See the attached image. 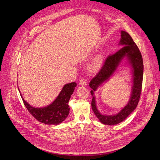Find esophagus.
Returning <instances> with one entry per match:
<instances>
[{
	"label": "esophagus",
	"instance_id": "obj_1",
	"mask_svg": "<svg viewBox=\"0 0 160 160\" xmlns=\"http://www.w3.org/2000/svg\"><path fill=\"white\" fill-rule=\"evenodd\" d=\"M79 83L80 85H83V86H85L88 85V82H87V80H84V79H81L79 82Z\"/></svg>",
	"mask_w": 160,
	"mask_h": 160
}]
</instances>
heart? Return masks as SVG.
Returning <instances> with one entry per match:
<instances>
[{"label":"heart","mask_w":160,"mask_h":160,"mask_svg":"<svg viewBox=\"0 0 160 160\" xmlns=\"http://www.w3.org/2000/svg\"><path fill=\"white\" fill-rule=\"evenodd\" d=\"M105 61L104 55L101 53L95 56V57L91 62L89 65V69L92 71H96L98 70L101 66H102Z\"/></svg>","instance_id":"obj_1"}]
</instances>
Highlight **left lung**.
Segmentation results:
<instances>
[{"mask_svg":"<svg viewBox=\"0 0 160 160\" xmlns=\"http://www.w3.org/2000/svg\"><path fill=\"white\" fill-rule=\"evenodd\" d=\"M121 38L119 45L122 47L112 55L108 56L105 59L104 64L98 73L89 83L92 99L91 102L92 109L96 117L101 123L107 125H115L122 122L137 107L140 97L143 64L141 53L130 35L121 31ZM124 58L132 67L133 86L132 94L128 104L118 114L111 116L101 114L96 107L95 98L93 95L99 86L107 81L114 74L117 68Z\"/></svg>","mask_w":160,"mask_h":160,"instance_id":"8db88e82","label":"left lung"}]
</instances>
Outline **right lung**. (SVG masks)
<instances>
[{
	"label": "right lung",
	"instance_id": "right-lung-1",
	"mask_svg": "<svg viewBox=\"0 0 160 160\" xmlns=\"http://www.w3.org/2000/svg\"><path fill=\"white\" fill-rule=\"evenodd\" d=\"M76 86L75 82L64 85L61 92L53 102L49 105L42 108L33 107L25 101L21 93L20 96L27 109L38 121L46 124L57 125L63 122L69 115L68 102ZM18 91L20 92L19 88Z\"/></svg>",
	"mask_w": 160,
	"mask_h": 160
}]
</instances>
